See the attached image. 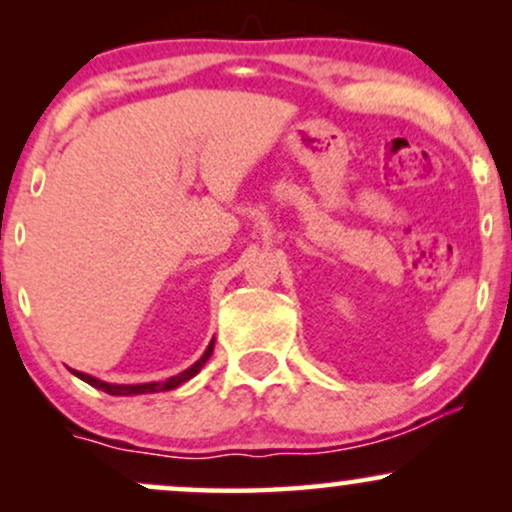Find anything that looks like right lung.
<instances>
[{"label":"right lung","mask_w":512,"mask_h":512,"mask_svg":"<svg viewBox=\"0 0 512 512\" xmlns=\"http://www.w3.org/2000/svg\"><path fill=\"white\" fill-rule=\"evenodd\" d=\"M211 351H214V339H211V344L207 346V351H204V356L199 358L195 366H190L187 370H182V373L173 375V378L163 380V383H144V385H110V383H103V380L98 378H91V375L86 373H79V370H72L76 378H81L84 383L93 385L96 390H103L108 392V395H115V397H129V395H146V392H166V390H175V387L185 383V380H190L192 375H197L199 370H202L204 363H207V358L211 356Z\"/></svg>","instance_id":"right-lung-1"}]
</instances>
